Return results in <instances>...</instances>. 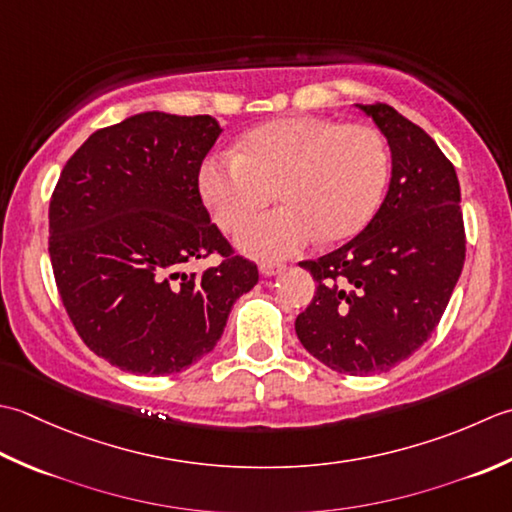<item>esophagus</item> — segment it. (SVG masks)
Returning a JSON list of instances; mask_svg holds the SVG:
<instances>
[{"mask_svg": "<svg viewBox=\"0 0 512 512\" xmlns=\"http://www.w3.org/2000/svg\"><path fill=\"white\" fill-rule=\"evenodd\" d=\"M260 274H263L265 278H271V276H278L280 271L285 269V265H280V263H260Z\"/></svg>", "mask_w": 512, "mask_h": 512, "instance_id": "34e87169", "label": "esophagus"}]
</instances>
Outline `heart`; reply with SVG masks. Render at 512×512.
Here are the masks:
<instances>
[{
    "mask_svg": "<svg viewBox=\"0 0 512 512\" xmlns=\"http://www.w3.org/2000/svg\"><path fill=\"white\" fill-rule=\"evenodd\" d=\"M389 179L380 132L325 117L278 119L247 132L236 152L201 168V194L214 221L236 229L271 198L283 205L254 216L236 234L245 254L278 260L322 236L342 241L371 221Z\"/></svg>",
    "mask_w": 512,
    "mask_h": 512,
    "instance_id": "1",
    "label": "heart"
}]
</instances>
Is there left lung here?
<instances>
[{
  "mask_svg": "<svg viewBox=\"0 0 512 512\" xmlns=\"http://www.w3.org/2000/svg\"><path fill=\"white\" fill-rule=\"evenodd\" d=\"M358 108L387 137L389 192L356 238L300 263L318 289L296 333L329 369L371 375L429 340L462 274L466 238L460 181L437 143L387 103Z\"/></svg>",
  "mask_w": 512,
  "mask_h": 512,
  "instance_id": "left-lung-1",
  "label": "left lung"
}]
</instances>
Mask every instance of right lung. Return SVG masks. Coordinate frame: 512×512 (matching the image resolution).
Returning <instances> with one entry per match:
<instances>
[{
    "label": "right lung",
    "mask_w": 512,
    "mask_h": 512,
    "mask_svg": "<svg viewBox=\"0 0 512 512\" xmlns=\"http://www.w3.org/2000/svg\"><path fill=\"white\" fill-rule=\"evenodd\" d=\"M221 125L141 112L90 134L50 198V263L81 340L114 367L170 375L221 340L258 267L234 256L198 192ZM210 253L201 275L184 265Z\"/></svg>",
    "instance_id": "right-lung-1"
}]
</instances>
